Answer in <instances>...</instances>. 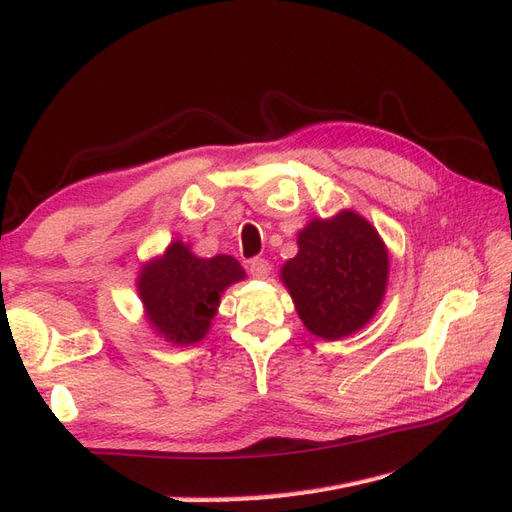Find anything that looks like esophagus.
<instances>
[{"instance_id": "esophagus-1", "label": "esophagus", "mask_w": 512, "mask_h": 512, "mask_svg": "<svg viewBox=\"0 0 512 512\" xmlns=\"http://www.w3.org/2000/svg\"><path fill=\"white\" fill-rule=\"evenodd\" d=\"M250 273L256 277V280H267L269 273H271L269 260H265V258H252L250 260Z\"/></svg>"}]
</instances>
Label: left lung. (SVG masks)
<instances>
[{"label": "left lung", "instance_id": "8db88e82", "mask_svg": "<svg viewBox=\"0 0 512 512\" xmlns=\"http://www.w3.org/2000/svg\"><path fill=\"white\" fill-rule=\"evenodd\" d=\"M297 245L280 280L305 329L329 342L361 331L376 316L389 282V250L376 226L342 209L309 220Z\"/></svg>", "mask_w": 512, "mask_h": 512}]
</instances>
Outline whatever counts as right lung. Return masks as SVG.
Instances as JSON below:
<instances>
[{"mask_svg": "<svg viewBox=\"0 0 512 512\" xmlns=\"http://www.w3.org/2000/svg\"><path fill=\"white\" fill-rule=\"evenodd\" d=\"M245 280L237 258H200L190 243L170 241L160 256L143 262L136 277L151 331L173 346H192L211 329L228 286Z\"/></svg>", "mask_w": 512, "mask_h": 512, "instance_id": "add662e5", "label": "right lung"}]
</instances>
